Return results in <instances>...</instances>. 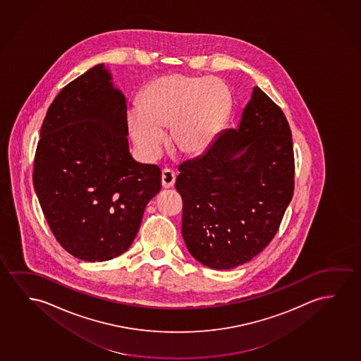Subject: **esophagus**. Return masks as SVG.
I'll return each mask as SVG.
<instances>
[{
  "label": "esophagus",
  "instance_id": "34e87169",
  "mask_svg": "<svg viewBox=\"0 0 361 361\" xmlns=\"http://www.w3.org/2000/svg\"><path fill=\"white\" fill-rule=\"evenodd\" d=\"M175 180H176V175H175V173H173V170H170V169H164V170H162V188H173V183H175Z\"/></svg>",
  "mask_w": 361,
  "mask_h": 361
}]
</instances>
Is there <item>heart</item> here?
Instances as JSON below:
<instances>
[{"label": "heart", "instance_id": "obj_1", "mask_svg": "<svg viewBox=\"0 0 361 361\" xmlns=\"http://www.w3.org/2000/svg\"><path fill=\"white\" fill-rule=\"evenodd\" d=\"M231 106L230 90L219 79L169 74L142 90L137 109L128 114V128L144 160L160 154L170 126L173 149L185 157H197L220 135Z\"/></svg>", "mask_w": 361, "mask_h": 361}]
</instances>
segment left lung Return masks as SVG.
I'll return each mask as SVG.
<instances>
[{
    "instance_id": "8db88e82",
    "label": "left lung",
    "mask_w": 361,
    "mask_h": 361,
    "mask_svg": "<svg viewBox=\"0 0 361 361\" xmlns=\"http://www.w3.org/2000/svg\"><path fill=\"white\" fill-rule=\"evenodd\" d=\"M183 237L196 261L231 269L277 233L294 190L292 131L282 109L253 88L237 129L178 166Z\"/></svg>"
}]
</instances>
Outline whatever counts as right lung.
<instances>
[{"label":"right lung","mask_w":361,"mask_h":361,"mask_svg":"<svg viewBox=\"0 0 361 361\" xmlns=\"http://www.w3.org/2000/svg\"><path fill=\"white\" fill-rule=\"evenodd\" d=\"M126 110L100 63L59 92L41 128L35 191L54 237L82 261L128 251L161 190L160 169L131 157Z\"/></svg>","instance_id":"obj_1"}]
</instances>
